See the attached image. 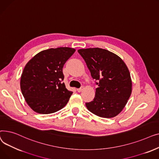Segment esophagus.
I'll return each instance as SVG.
<instances>
[{
	"label": "esophagus",
	"instance_id": "esophagus-1",
	"mask_svg": "<svg viewBox=\"0 0 159 159\" xmlns=\"http://www.w3.org/2000/svg\"><path fill=\"white\" fill-rule=\"evenodd\" d=\"M83 89H84V88H83V87H81V88H80L77 89V91H78V92H81V91L83 90Z\"/></svg>",
	"mask_w": 159,
	"mask_h": 159
}]
</instances>
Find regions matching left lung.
<instances>
[{
    "label": "left lung",
    "mask_w": 159,
    "mask_h": 159,
    "mask_svg": "<svg viewBox=\"0 0 159 159\" xmlns=\"http://www.w3.org/2000/svg\"><path fill=\"white\" fill-rule=\"evenodd\" d=\"M78 52L98 86L93 101L86 103L88 110L101 117H114L124 109L131 93L128 67L118 55L104 49H80Z\"/></svg>",
    "instance_id": "1"
}]
</instances>
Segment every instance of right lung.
<instances>
[{
	"label": "right lung",
	"mask_w": 159,
	"mask_h": 159,
	"mask_svg": "<svg viewBox=\"0 0 159 159\" xmlns=\"http://www.w3.org/2000/svg\"><path fill=\"white\" fill-rule=\"evenodd\" d=\"M75 52V49L68 47L44 50L24 67L20 89L33 111L40 114L53 113L68 103L73 92L67 89L62 82V68Z\"/></svg>",
	"instance_id": "obj_1"
}]
</instances>
